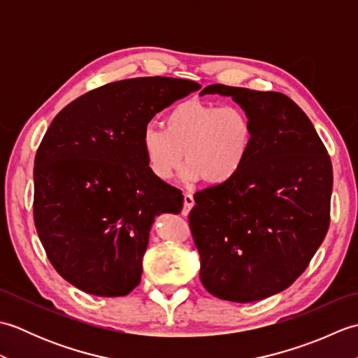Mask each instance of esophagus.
Segmentation results:
<instances>
[{"instance_id": "esophagus-1", "label": "esophagus", "mask_w": 358, "mask_h": 358, "mask_svg": "<svg viewBox=\"0 0 358 358\" xmlns=\"http://www.w3.org/2000/svg\"><path fill=\"white\" fill-rule=\"evenodd\" d=\"M194 196L191 194H185V206H183V215H187L191 209L194 208Z\"/></svg>"}]
</instances>
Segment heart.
I'll return each instance as SVG.
<instances>
[{
    "label": "heart",
    "instance_id": "b5f03b06",
    "mask_svg": "<svg viewBox=\"0 0 358 358\" xmlns=\"http://www.w3.org/2000/svg\"><path fill=\"white\" fill-rule=\"evenodd\" d=\"M252 136V123L243 109L187 100L166 113L163 129H144L141 149L150 173L159 181L171 180L186 158L185 181L204 178L208 185L220 186L243 169Z\"/></svg>",
    "mask_w": 358,
    "mask_h": 358
}]
</instances>
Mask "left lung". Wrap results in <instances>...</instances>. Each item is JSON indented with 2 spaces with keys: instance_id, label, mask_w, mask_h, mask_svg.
I'll list each match as a JSON object with an SVG mask.
<instances>
[{
  "instance_id": "left-lung-1",
  "label": "left lung",
  "mask_w": 358,
  "mask_h": 358,
  "mask_svg": "<svg viewBox=\"0 0 358 358\" xmlns=\"http://www.w3.org/2000/svg\"><path fill=\"white\" fill-rule=\"evenodd\" d=\"M252 123L238 175L194 195L189 214L200 280L217 299L250 303L285 291L308 268L329 227L332 164L308 115L280 92L212 85Z\"/></svg>"
}]
</instances>
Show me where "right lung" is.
<instances>
[{"instance_id": "1", "label": "right lung", "mask_w": 358, "mask_h": 358, "mask_svg": "<svg viewBox=\"0 0 358 358\" xmlns=\"http://www.w3.org/2000/svg\"><path fill=\"white\" fill-rule=\"evenodd\" d=\"M195 81L144 77L90 90L53 118L36 150L34 218L53 268L80 291L127 295L138 286L155 217L183 195L150 173L141 135Z\"/></svg>"}]
</instances>
